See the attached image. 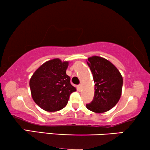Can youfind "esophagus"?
<instances>
[{
    "mask_svg": "<svg viewBox=\"0 0 150 150\" xmlns=\"http://www.w3.org/2000/svg\"><path fill=\"white\" fill-rule=\"evenodd\" d=\"M81 85H77V90L79 91H81Z\"/></svg>",
    "mask_w": 150,
    "mask_h": 150,
    "instance_id": "1",
    "label": "esophagus"
}]
</instances>
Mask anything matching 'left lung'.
Masks as SVG:
<instances>
[{
  "label": "left lung",
  "mask_w": 150,
  "mask_h": 150,
  "mask_svg": "<svg viewBox=\"0 0 150 150\" xmlns=\"http://www.w3.org/2000/svg\"><path fill=\"white\" fill-rule=\"evenodd\" d=\"M94 83L95 93L91 103L86 104L88 109L97 113L114 107L122 95L123 78L117 68L107 59L98 56L88 58Z\"/></svg>",
  "instance_id": "8db88e82"
}]
</instances>
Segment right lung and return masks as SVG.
I'll return each mask as SVG.
<instances>
[{
    "instance_id": "right-lung-1",
    "label": "right lung",
    "mask_w": 150,
    "mask_h": 150,
    "mask_svg": "<svg viewBox=\"0 0 150 150\" xmlns=\"http://www.w3.org/2000/svg\"><path fill=\"white\" fill-rule=\"evenodd\" d=\"M68 61L54 59L42 64L30 78L29 85L34 102L46 111L60 110L69 96L76 91L66 74Z\"/></svg>"
}]
</instances>
